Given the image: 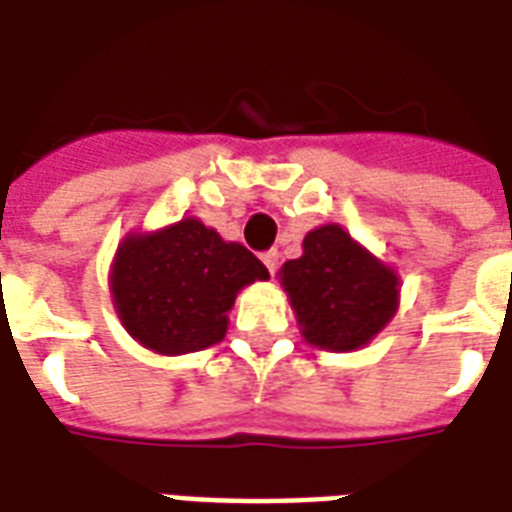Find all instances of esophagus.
I'll return each mask as SVG.
<instances>
[{"mask_svg": "<svg viewBox=\"0 0 512 512\" xmlns=\"http://www.w3.org/2000/svg\"><path fill=\"white\" fill-rule=\"evenodd\" d=\"M263 263L273 276V273L279 271V252H276V249H268V252H263Z\"/></svg>", "mask_w": 512, "mask_h": 512, "instance_id": "obj_1", "label": "esophagus"}]
</instances>
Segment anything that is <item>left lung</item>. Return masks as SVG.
<instances>
[{"label":"left lung","instance_id":"8db88e82","mask_svg":"<svg viewBox=\"0 0 512 512\" xmlns=\"http://www.w3.org/2000/svg\"><path fill=\"white\" fill-rule=\"evenodd\" d=\"M279 281L305 342L335 353L369 345L396 316L401 300L396 268L337 223L305 233L303 255L281 265Z\"/></svg>","mask_w":512,"mask_h":512}]
</instances>
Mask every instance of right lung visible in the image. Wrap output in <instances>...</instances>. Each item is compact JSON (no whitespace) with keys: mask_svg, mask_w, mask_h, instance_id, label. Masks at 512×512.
<instances>
[{"mask_svg":"<svg viewBox=\"0 0 512 512\" xmlns=\"http://www.w3.org/2000/svg\"><path fill=\"white\" fill-rule=\"evenodd\" d=\"M268 268L239 241H225L199 217L127 233L116 247L108 289L122 327L159 356L217 345L241 289Z\"/></svg>","mask_w":512,"mask_h":512,"instance_id":"add662e5","label":"right lung"}]
</instances>
